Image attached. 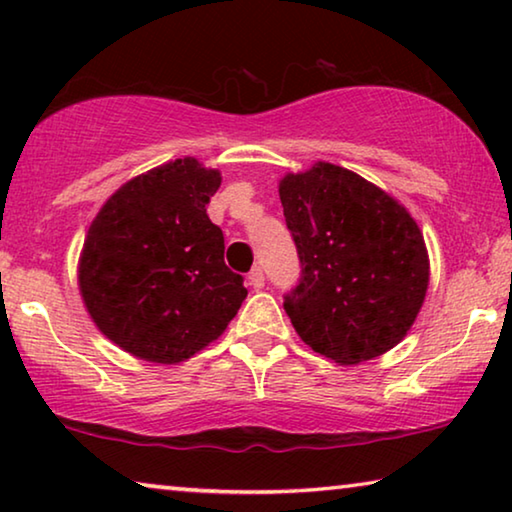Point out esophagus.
<instances>
[{
    "label": "esophagus",
    "instance_id": "obj_1",
    "mask_svg": "<svg viewBox=\"0 0 512 512\" xmlns=\"http://www.w3.org/2000/svg\"><path fill=\"white\" fill-rule=\"evenodd\" d=\"M248 284L250 287H253L255 291H259V289H264V271L259 266H255L253 271L248 273Z\"/></svg>",
    "mask_w": 512,
    "mask_h": 512
}]
</instances>
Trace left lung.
<instances>
[{"label":"left lung","instance_id":"8db88e82","mask_svg":"<svg viewBox=\"0 0 512 512\" xmlns=\"http://www.w3.org/2000/svg\"><path fill=\"white\" fill-rule=\"evenodd\" d=\"M280 201L302 266L284 296L300 339L341 366L395 348L429 287L427 246L406 207L329 162L287 173Z\"/></svg>","mask_w":512,"mask_h":512}]
</instances>
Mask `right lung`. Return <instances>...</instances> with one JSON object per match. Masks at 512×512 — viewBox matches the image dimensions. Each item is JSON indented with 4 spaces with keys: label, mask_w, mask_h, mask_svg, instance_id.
Returning <instances> with one entry per match:
<instances>
[{
    "label": "right lung",
    "mask_w": 512,
    "mask_h": 512,
    "mask_svg": "<svg viewBox=\"0 0 512 512\" xmlns=\"http://www.w3.org/2000/svg\"><path fill=\"white\" fill-rule=\"evenodd\" d=\"M219 185L216 169L178 158L121 185L90 225L79 259L83 302L101 332L137 359L194 357L248 296L205 210Z\"/></svg>",
    "instance_id": "right-lung-1"
}]
</instances>
